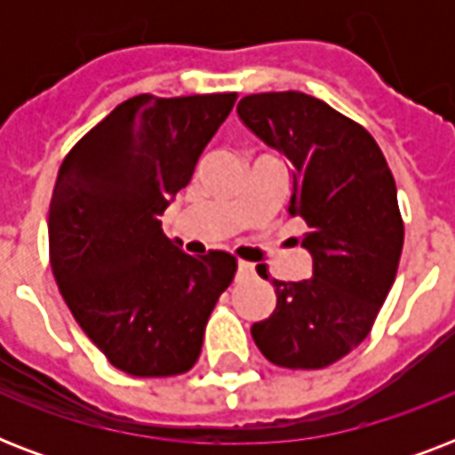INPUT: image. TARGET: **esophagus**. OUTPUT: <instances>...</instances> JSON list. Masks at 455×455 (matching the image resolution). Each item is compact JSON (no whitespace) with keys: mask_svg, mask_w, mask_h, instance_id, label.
I'll use <instances>...</instances> for the list:
<instances>
[{"mask_svg":"<svg viewBox=\"0 0 455 455\" xmlns=\"http://www.w3.org/2000/svg\"><path fill=\"white\" fill-rule=\"evenodd\" d=\"M238 278H252L255 276V264L250 262H238V271H235Z\"/></svg>","mask_w":455,"mask_h":455,"instance_id":"1","label":"esophagus"}]
</instances>
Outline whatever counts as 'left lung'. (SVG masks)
Listing matches in <instances>:
<instances>
[{"label": "left lung", "instance_id": "8db88e82", "mask_svg": "<svg viewBox=\"0 0 455 455\" xmlns=\"http://www.w3.org/2000/svg\"><path fill=\"white\" fill-rule=\"evenodd\" d=\"M235 110L288 157V212L307 224L302 248L311 255L309 278H271L276 309L250 332L276 366H331L366 339L395 283L403 248L395 177L375 139L314 96L252 94Z\"/></svg>", "mask_w": 455, "mask_h": 455}]
</instances>
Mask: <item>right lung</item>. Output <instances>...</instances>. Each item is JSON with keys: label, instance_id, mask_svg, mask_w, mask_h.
<instances>
[{"label": "right lung", "instance_id": "obj_1", "mask_svg": "<svg viewBox=\"0 0 455 455\" xmlns=\"http://www.w3.org/2000/svg\"><path fill=\"white\" fill-rule=\"evenodd\" d=\"M238 94L120 103L59 170L49 207L52 271L106 359L137 378L186 373L235 259L186 255L160 214L193 177Z\"/></svg>", "mask_w": 455, "mask_h": 455}]
</instances>
